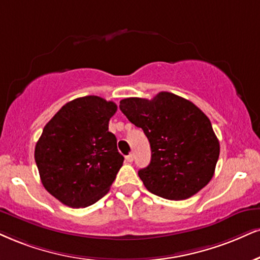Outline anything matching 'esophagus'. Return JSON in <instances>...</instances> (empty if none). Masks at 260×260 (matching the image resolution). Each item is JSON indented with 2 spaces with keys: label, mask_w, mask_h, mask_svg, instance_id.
<instances>
[{
  "label": "esophagus",
  "mask_w": 260,
  "mask_h": 260,
  "mask_svg": "<svg viewBox=\"0 0 260 260\" xmlns=\"http://www.w3.org/2000/svg\"><path fill=\"white\" fill-rule=\"evenodd\" d=\"M133 160H134V155L133 154H128L126 156V161L127 162H133Z\"/></svg>",
  "instance_id": "obj_1"
}]
</instances>
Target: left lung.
<instances>
[{"label":"left lung","instance_id":"8db88e82","mask_svg":"<svg viewBox=\"0 0 260 260\" xmlns=\"http://www.w3.org/2000/svg\"><path fill=\"white\" fill-rule=\"evenodd\" d=\"M120 109L149 139L151 161L138 174L150 192L179 201L207 185L220 148L211 121L198 106L160 92L151 100L122 99Z\"/></svg>","mask_w":260,"mask_h":260}]
</instances>
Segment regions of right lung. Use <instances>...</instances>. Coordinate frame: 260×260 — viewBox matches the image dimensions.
<instances>
[{
	"label": "right lung",
	"instance_id": "obj_1",
	"mask_svg": "<svg viewBox=\"0 0 260 260\" xmlns=\"http://www.w3.org/2000/svg\"><path fill=\"white\" fill-rule=\"evenodd\" d=\"M117 106L96 95L71 100L43 128L35 161L45 189L73 208L88 207L110 190L123 164L109 121Z\"/></svg>",
	"mask_w": 260,
	"mask_h": 260
}]
</instances>
